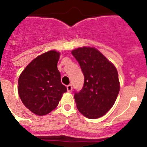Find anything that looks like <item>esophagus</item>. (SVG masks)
I'll return each instance as SVG.
<instances>
[{
    "mask_svg": "<svg viewBox=\"0 0 147 147\" xmlns=\"http://www.w3.org/2000/svg\"><path fill=\"white\" fill-rule=\"evenodd\" d=\"M67 91H68V92L72 91V85H67Z\"/></svg>",
    "mask_w": 147,
    "mask_h": 147,
    "instance_id": "obj_1",
    "label": "esophagus"
}]
</instances>
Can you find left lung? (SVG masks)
<instances>
[{"mask_svg":"<svg viewBox=\"0 0 147 147\" xmlns=\"http://www.w3.org/2000/svg\"><path fill=\"white\" fill-rule=\"evenodd\" d=\"M84 74V85L75 91L76 107L85 117H102L113 106L120 90L118 71L113 63L95 48L73 50Z\"/></svg>","mask_w":147,"mask_h":147,"instance_id":"1","label":"left lung"}]
</instances>
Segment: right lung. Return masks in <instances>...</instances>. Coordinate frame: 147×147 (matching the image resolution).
<instances>
[{"mask_svg": "<svg viewBox=\"0 0 147 147\" xmlns=\"http://www.w3.org/2000/svg\"><path fill=\"white\" fill-rule=\"evenodd\" d=\"M59 52L49 51L30 62L18 80V93L26 107L37 115L57 107L67 88L61 83L57 69Z\"/></svg>", "mask_w": 147, "mask_h": 147, "instance_id": "right-lung-1", "label": "right lung"}]
</instances>
